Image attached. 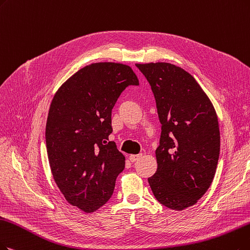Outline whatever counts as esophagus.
<instances>
[{
  "instance_id": "obj_1",
  "label": "esophagus",
  "mask_w": 250,
  "mask_h": 250,
  "mask_svg": "<svg viewBox=\"0 0 250 250\" xmlns=\"http://www.w3.org/2000/svg\"><path fill=\"white\" fill-rule=\"evenodd\" d=\"M142 157V154H138V155H130L129 156V160H130V161L133 163V162H135V161H137V160Z\"/></svg>"
}]
</instances>
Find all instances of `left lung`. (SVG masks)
Listing matches in <instances>:
<instances>
[{"label": "left lung", "instance_id": "1", "mask_svg": "<svg viewBox=\"0 0 250 250\" xmlns=\"http://www.w3.org/2000/svg\"><path fill=\"white\" fill-rule=\"evenodd\" d=\"M136 66L151 86L161 123L158 168L147 181L160 203L183 210L206 193L216 171L221 141L214 107L182 67L167 62Z\"/></svg>", "mask_w": 250, "mask_h": 250}]
</instances>
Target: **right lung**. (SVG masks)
I'll list each match as a JSON object with an SVG mask.
<instances>
[{
    "label": "right lung",
    "mask_w": 250,
    "mask_h": 250,
    "mask_svg": "<svg viewBox=\"0 0 250 250\" xmlns=\"http://www.w3.org/2000/svg\"><path fill=\"white\" fill-rule=\"evenodd\" d=\"M139 85L130 66L98 62L78 71L50 105L46 146L54 181L68 203L93 212L114 193L125 157L114 142L112 109L128 86Z\"/></svg>",
    "instance_id": "right-lung-1"
}]
</instances>
